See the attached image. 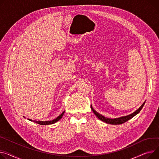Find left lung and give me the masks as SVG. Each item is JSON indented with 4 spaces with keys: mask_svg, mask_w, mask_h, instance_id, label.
Returning <instances> with one entry per match:
<instances>
[{
    "mask_svg": "<svg viewBox=\"0 0 159 159\" xmlns=\"http://www.w3.org/2000/svg\"><path fill=\"white\" fill-rule=\"evenodd\" d=\"M144 103L145 102H144L143 103V105H141V106L137 109L136 111H135L134 113L129 115V116H123V117H120L119 118H115V119H111V118H105L104 117V116H103L102 115L100 114L98 112H97L96 111L94 110L93 108L92 107V106L91 105V108L93 111V112H94V114L96 115L98 118L100 120H102V121L106 123H109V124H111V125H120V124H122V123H125L126 121H129V120H130L131 118H132L134 116H135L136 114H138L141 111V109H143V106L144 105Z\"/></svg>",
    "mask_w": 159,
    "mask_h": 159,
    "instance_id": "left-lung-1",
    "label": "left lung"
}]
</instances>
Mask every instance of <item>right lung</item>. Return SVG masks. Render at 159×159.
<instances>
[{"mask_svg":"<svg viewBox=\"0 0 159 159\" xmlns=\"http://www.w3.org/2000/svg\"><path fill=\"white\" fill-rule=\"evenodd\" d=\"M64 113H65V111L63 112L61 115H59L57 118H56V119L53 120H52V121H33L32 120H30V121H34V122H35V123H38V124L41 125H51V124H54V123H56V122H57V121H58L60 119H61V118H62V117L63 114H64Z\"/></svg>","mask_w":159,"mask_h":159,"instance_id":"1","label":"right lung"}]
</instances>
